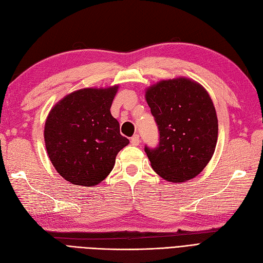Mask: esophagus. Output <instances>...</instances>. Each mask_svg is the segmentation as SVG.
I'll list each match as a JSON object with an SVG mask.
<instances>
[{
  "label": "esophagus",
  "instance_id": "obj_1",
  "mask_svg": "<svg viewBox=\"0 0 263 263\" xmlns=\"http://www.w3.org/2000/svg\"><path fill=\"white\" fill-rule=\"evenodd\" d=\"M130 143H132V145H134V146H137V145H139V143H141V139H139V136L138 135H134L130 138Z\"/></svg>",
  "mask_w": 263,
  "mask_h": 263
}]
</instances>
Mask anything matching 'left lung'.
<instances>
[{
	"label": "left lung",
	"instance_id": "obj_1",
	"mask_svg": "<svg viewBox=\"0 0 263 263\" xmlns=\"http://www.w3.org/2000/svg\"><path fill=\"white\" fill-rule=\"evenodd\" d=\"M160 132L159 147H145L153 170L168 182L194 179L211 161L218 137V120L207 90L179 77L161 80L145 90Z\"/></svg>",
	"mask_w": 263,
	"mask_h": 263
}]
</instances>
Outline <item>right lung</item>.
<instances>
[{"mask_svg":"<svg viewBox=\"0 0 263 263\" xmlns=\"http://www.w3.org/2000/svg\"><path fill=\"white\" fill-rule=\"evenodd\" d=\"M119 85L85 87L61 99L46 118L44 138L55 170L75 185L93 186L114 168L129 144L110 108Z\"/></svg>","mask_w":263,"mask_h":263,"instance_id":"1","label":"right lung"}]
</instances>
